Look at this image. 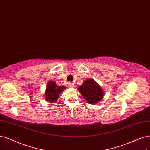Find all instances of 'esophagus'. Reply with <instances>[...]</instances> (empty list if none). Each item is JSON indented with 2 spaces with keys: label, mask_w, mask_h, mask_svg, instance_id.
Wrapping results in <instances>:
<instances>
[{
  "label": "esophagus",
  "mask_w": 150,
  "mask_h": 150,
  "mask_svg": "<svg viewBox=\"0 0 150 150\" xmlns=\"http://www.w3.org/2000/svg\"><path fill=\"white\" fill-rule=\"evenodd\" d=\"M68 86L70 88H73V87H74V84L73 83H69Z\"/></svg>",
  "instance_id": "34e87169"
}]
</instances>
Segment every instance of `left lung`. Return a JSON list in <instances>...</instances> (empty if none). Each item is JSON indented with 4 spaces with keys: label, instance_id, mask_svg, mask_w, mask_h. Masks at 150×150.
I'll list each match as a JSON object with an SVG mask.
<instances>
[{
    "label": "left lung",
    "instance_id": "obj_1",
    "mask_svg": "<svg viewBox=\"0 0 150 150\" xmlns=\"http://www.w3.org/2000/svg\"><path fill=\"white\" fill-rule=\"evenodd\" d=\"M78 90L90 104H96L103 98L104 93L101 87L92 79L85 81Z\"/></svg>",
    "mask_w": 150,
    "mask_h": 150
}]
</instances>
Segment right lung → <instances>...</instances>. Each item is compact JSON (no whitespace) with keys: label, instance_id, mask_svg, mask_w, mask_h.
<instances>
[{"label":"right lung","instance_id":"add662e5","mask_svg":"<svg viewBox=\"0 0 150 150\" xmlns=\"http://www.w3.org/2000/svg\"><path fill=\"white\" fill-rule=\"evenodd\" d=\"M65 89V86H57L55 85V83L53 81L48 82L46 91V99L49 102H55L59 96V94L62 93L64 90Z\"/></svg>","mask_w":150,"mask_h":150}]
</instances>
